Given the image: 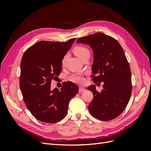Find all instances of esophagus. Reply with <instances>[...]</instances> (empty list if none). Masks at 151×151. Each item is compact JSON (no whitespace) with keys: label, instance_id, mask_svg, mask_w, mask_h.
Masks as SVG:
<instances>
[{"label":"esophagus","instance_id":"1","mask_svg":"<svg viewBox=\"0 0 151 151\" xmlns=\"http://www.w3.org/2000/svg\"><path fill=\"white\" fill-rule=\"evenodd\" d=\"M86 89L83 88H79V92H83V91H85Z\"/></svg>","mask_w":151,"mask_h":151}]
</instances>
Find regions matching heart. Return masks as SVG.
I'll list each match as a JSON object with an SVG mask.
<instances>
[{
    "mask_svg": "<svg viewBox=\"0 0 151 151\" xmlns=\"http://www.w3.org/2000/svg\"><path fill=\"white\" fill-rule=\"evenodd\" d=\"M73 51H74V53L79 58H81V60L83 58H84L85 57L90 55L89 50L88 48H86L84 46H81V45H79V46L75 47L74 50H73ZM67 57V54L65 55L63 57V58L62 59V62H61L62 65H64V63H65V60H66ZM70 80L72 82H74V83H78V84L83 83L84 81V77H83V76H82L81 74H76V75L72 76L70 77Z\"/></svg>",
    "mask_w": 151,
    "mask_h": 151,
    "instance_id": "heart-1",
    "label": "heart"
}]
</instances>
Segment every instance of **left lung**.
Returning <instances> with one entry per match:
<instances>
[{"mask_svg": "<svg viewBox=\"0 0 151 151\" xmlns=\"http://www.w3.org/2000/svg\"><path fill=\"white\" fill-rule=\"evenodd\" d=\"M77 43L89 45L93 49V81L104 82L99 92L95 86L88 89L94 94L88 108L91 115L99 120L109 121L119 116L127 107L132 94L131 70L124 51L110 36L96 33L80 38Z\"/></svg>", "mask_w": 151, "mask_h": 151, "instance_id": "obj_1", "label": "left lung"}]
</instances>
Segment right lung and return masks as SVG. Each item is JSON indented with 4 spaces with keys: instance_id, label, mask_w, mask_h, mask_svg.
<instances>
[{
    "instance_id": "obj_1",
    "label": "right lung",
    "mask_w": 151,
    "mask_h": 151,
    "mask_svg": "<svg viewBox=\"0 0 151 151\" xmlns=\"http://www.w3.org/2000/svg\"><path fill=\"white\" fill-rule=\"evenodd\" d=\"M76 38L67 42L41 41L27 49L21 62L19 86L27 108L36 119L54 123L64 118L68 103L79 88L68 81L61 90L51 89V81L62 71V59Z\"/></svg>"
}]
</instances>
